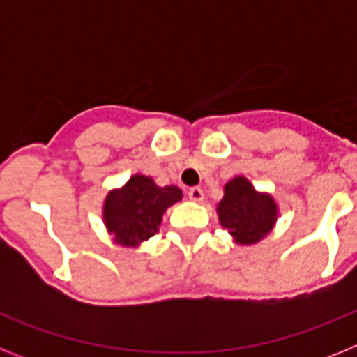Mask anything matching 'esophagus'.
<instances>
[{
	"mask_svg": "<svg viewBox=\"0 0 357 357\" xmlns=\"http://www.w3.org/2000/svg\"><path fill=\"white\" fill-rule=\"evenodd\" d=\"M188 197L193 202H202L204 200V191H202L200 188H189Z\"/></svg>",
	"mask_w": 357,
	"mask_h": 357,
	"instance_id": "34e87169",
	"label": "esophagus"
}]
</instances>
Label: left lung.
Returning <instances> with one entry per match:
<instances>
[{
	"mask_svg": "<svg viewBox=\"0 0 357 357\" xmlns=\"http://www.w3.org/2000/svg\"><path fill=\"white\" fill-rule=\"evenodd\" d=\"M218 218L236 243L252 245L272 230L277 222V206L270 195L257 193L245 176H236L225 184Z\"/></svg>",
	"mask_w": 357,
	"mask_h": 357,
	"instance_id": "1",
	"label": "left lung"
}]
</instances>
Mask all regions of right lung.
Masks as SVG:
<instances>
[{
  "label": "right lung",
  "mask_w": 357,
  "mask_h": 357,
  "mask_svg": "<svg viewBox=\"0 0 357 357\" xmlns=\"http://www.w3.org/2000/svg\"><path fill=\"white\" fill-rule=\"evenodd\" d=\"M182 198L176 185L159 188L150 176L134 175L121 189L110 191L103 218L116 243L135 247L159 230L164 211Z\"/></svg>",
  "instance_id": "1"
}]
</instances>
